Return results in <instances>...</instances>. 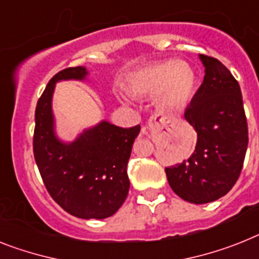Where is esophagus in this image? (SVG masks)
<instances>
[{"instance_id":"esophagus-1","label":"esophagus","mask_w":259,"mask_h":259,"mask_svg":"<svg viewBox=\"0 0 259 259\" xmlns=\"http://www.w3.org/2000/svg\"><path fill=\"white\" fill-rule=\"evenodd\" d=\"M170 123V119L167 117L162 116V114H153L150 117L149 121H147V127L151 129V127H159V129H163L166 127L167 125Z\"/></svg>"}]
</instances>
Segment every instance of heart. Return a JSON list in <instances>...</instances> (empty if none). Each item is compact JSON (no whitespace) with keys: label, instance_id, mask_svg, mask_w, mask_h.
<instances>
[{"label":"heart","instance_id":"b5f03b06","mask_svg":"<svg viewBox=\"0 0 259 259\" xmlns=\"http://www.w3.org/2000/svg\"><path fill=\"white\" fill-rule=\"evenodd\" d=\"M129 84L137 95H156V104L160 109L178 112L192 99L195 72L184 62L163 60L134 71L129 76Z\"/></svg>","mask_w":259,"mask_h":259}]
</instances>
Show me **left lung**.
I'll use <instances>...</instances> for the list:
<instances>
[{"instance_id": "8db88e82", "label": "left lung", "mask_w": 259, "mask_h": 259, "mask_svg": "<svg viewBox=\"0 0 259 259\" xmlns=\"http://www.w3.org/2000/svg\"><path fill=\"white\" fill-rule=\"evenodd\" d=\"M199 58L205 75L184 112L196 130V147L188 159L164 168L174 192L192 204L210 203L232 190L249 142L238 81L220 60Z\"/></svg>"}]
</instances>
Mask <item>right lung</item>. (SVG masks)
Instances as JSON below:
<instances>
[{
    "label": "right lung",
    "instance_id": "obj_1",
    "mask_svg": "<svg viewBox=\"0 0 259 259\" xmlns=\"http://www.w3.org/2000/svg\"><path fill=\"white\" fill-rule=\"evenodd\" d=\"M85 67L56 73L38 100L34 130V158L46 188L63 209L79 219L103 220L121 208L129 192V162L141 126L123 129L101 121L72 142L55 133L52 95L62 80H85Z\"/></svg>",
    "mask_w": 259,
    "mask_h": 259
}]
</instances>
